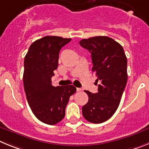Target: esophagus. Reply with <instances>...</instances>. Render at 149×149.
I'll return each instance as SVG.
<instances>
[{"label": "esophagus", "instance_id": "34e87169", "mask_svg": "<svg viewBox=\"0 0 149 149\" xmlns=\"http://www.w3.org/2000/svg\"><path fill=\"white\" fill-rule=\"evenodd\" d=\"M82 90L83 89H81V88H77V92H81Z\"/></svg>", "mask_w": 149, "mask_h": 149}]
</instances>
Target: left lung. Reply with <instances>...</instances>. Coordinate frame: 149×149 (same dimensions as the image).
I'll list each match as a JSON object with an SVG mask.
<instances>
[{"label": "left lung", "mask_w": 149, "mask_h": 149, "mask_svg": "<svg viewBox=\"0 0 149 149\" xmlns=\"http://www.w3.org/2000/svg\"><path fill=\"white\" fill-rule=\"evenodd\" d=\"M90 52L92 71L97 76L98 93L85 91L89 97L82 107L83 116L91 123L108 120L116 111L127 80V57L122 46L107 36H95L80 41Z\"/></svg>", "instance_id": "1"}]
</instances>
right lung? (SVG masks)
<instances>
[{"label":"right lung","instance_id":"add662e5","mask_svg":"<svg viewBox=\"0 0 149 149\" xmlns=\"http://www.w3.org/2000/svg\"><path fill=\"white\" fill-rule=\"evenodd\" d=\"M71 40L47 36L33 42L24 57L23 81L27 102L36 117L48 125L63 120L69 98L76 92L73 85L55 87L51 84L60 49Z\"/></svg>","mask_w":149,"mask_h":149}]
</instances>
